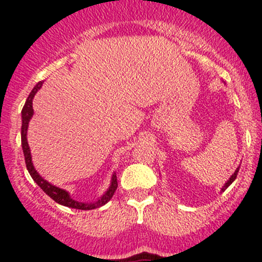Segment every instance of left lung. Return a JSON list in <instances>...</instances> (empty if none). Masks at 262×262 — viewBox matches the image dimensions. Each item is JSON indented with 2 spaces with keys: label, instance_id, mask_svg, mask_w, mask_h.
Here are the masks:
<instances>
[{
  "label": "left lung",
  "instance_id": "8db88e82",
  "mask_svg": "<svg viewBox=\"0 0 262 262\" xmlns=\"http://www.w3.org/2000/svg\"><path fill=\"white\" fill-rule=\"evenodd\" d=\"M238 171H239V167H238V168H237V170H236V171H234V173H233V175H232V176H231V179H229V180L226 182V185H224V186H223V187H222V191H224V190H226V189H227V187H228V186H229V185H231V184H232V182H233L234 180H236L237 175H238Z\"/></svg>",
  "mask_w": 262,
  "mask_h": 262
}]
</instances>
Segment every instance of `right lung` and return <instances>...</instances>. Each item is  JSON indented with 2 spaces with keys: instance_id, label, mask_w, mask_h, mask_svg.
Listing matches in <instances>:
<instances>
[{
  "instance_id": "obj_1",
  "label": "right lung",
  "mask_w": 262,
  "mask_h": 262,
  "mask_svg": "<svg viewBox=\"0 0 262 262\" xmlns=\"http://www.w3.org/2000/svg\"><path fill=\"white\" fill-rule=\"evenodd\" d=\"M41 84L43 82H39L35 87L33 89V91L30 92V95L26 99L25 105L23 107V112H21V115H23V125H21V146H23V150H24V156H25V163H26V168H28L29 173L31 175L33 180L41 187L46 194H48L50 198H52L54 202H57L58 204H62L64 207L68 208H73V209H80V210H91V209H96V208L102 207L104 204H106L110 199L114 195L116 187H118V181H116V175L114 173L112 179V185H110L109 190L105 192L104 195L101 196V199L97 200L96 203H90V204H86V203H78L76 200L71 199V196L68 195L67 191L64 190L59 189V187L54 186V185L49 184L48 181L44 180L40 175L35 171L34 168L33 163H31V155H30V148H29L28 144V139H26V132H28V124L30 121L31 116H33V99L35 96V94L38 92V90H40Z\"/></svg>"
}]
</instances>
